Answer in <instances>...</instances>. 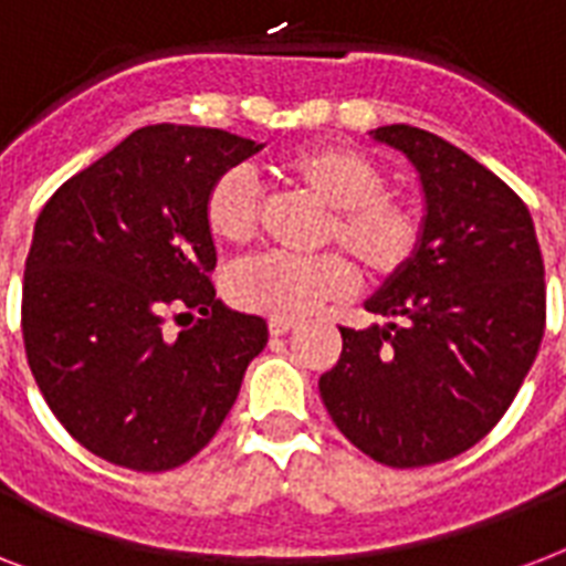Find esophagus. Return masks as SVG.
<instances>
[{
    "instance_id": "1",
    "label": "esophagus",
    "mask_w": 566,
    "mask_h": 566,
    "mask_svg": "<svg viewBox=\"0 0 566 566\" xmlns=\"http://www.w3.org/2000/svg\"><path fill=\"white\" fill-rule=\"evenodd\" d=\"M266 326H270V335H287V332H293V328H296V319H287V317H270V323H266Z\"/></svg>"
}]
</instances>
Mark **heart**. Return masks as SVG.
<instances>
[{"label": "heart", "mask_w": 566, "mask_h": 566, "mask_svg": "<svg viewBox=\"0 0 566 566\" xmlns=\"http://www.w3.org/2000/svg\"><path fill=\"white\" fill-rule=\"evenodd\" d=\"M279 170L332 208L323 226L326 243H340L376 279H394L422 247L420 208L387 190L385 172L370 155L344 144H308L279 161ZM258 181L231 167L205 193L202 220L213 240L247 247L258 231ZM358 275L340 252L311 258L264 255L231 273L229 293L240 308L264 317H305L346 293Z\"/></svg>", "instance_id": "1"}]
</instances>
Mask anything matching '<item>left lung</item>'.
I'll return each mask as SVG.
<instances>
[{
	"label": "left lung",
	"mask_w": 566,
	"mask_h": 566,
	"mask_svg": "<svg viewBox=\"0 0 566 566\" xmlns=\"http://www.w3.org/2000/svg\"><path fill=\"white\" fill-rule=\"evenodd\" d=\"M370 135L420 172L422 247L367 300L387 326H340L319 396L364 455L413 470L475 447L514 402L544 337V258L526 202L475 158L413 126Z\"/></svg>",
	"instance_id": "8db88e82"
}]
</instances>
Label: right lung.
<instances>
[{"label": "right lung", "mask_w": 566, "mask_h": 566, "mask_svg": "<svg viewBox=\"0 0 566 566\" xmlns=\"http://www.w3.org/2000/svg\"><path fill=\"white\" fill-rule=\"evenodd\" d=\"M258 149L222 128H137L43 205L22 340L46 405L93 455L137 473L190 461L266 346L264 319L217 300L202 220L211 181ZM167 316L189 326L172 333Z\"/></svg>", "instance_id": "add662e5"}]
</instances>
